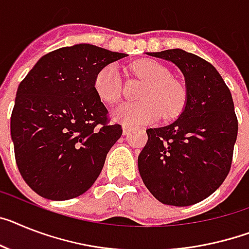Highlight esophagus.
<instances>
[{"label":"esophagus","mask_w":249,"mask_h":249,"mask_svg":"<svg viewBox=\"0 0 249 249\" xmlns=\"http://www.w3.org/2000/svg\"><path fill=\"white\" fill-rule=\"evenodd\" d=\"M130 130H131V126H129V125L126 124H123V133H124V134H128Z\"/></svg>","instance_id":"1"}]
</instances>
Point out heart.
I'll use <instances>...</instances> for the list:
<instances>
[{
  "label": "heart",
  "mask_w": 249,
  "mask_h": 249,
  "mask_svg": "<svg viewBox=\"0 0 249 249\" xmlns=\"http://www.w3.org/2000/svg\"><path fill=\"white\" fill-rule=\"evenodd\" d=\"M133 74L145 81L141 92L142 101L125 102L112 111V119L126 125H144L158 120L160 114L167 120L182 114L187 104V91L172 77L171 71L153 59L137 60L130 66ZM93 87L107 105L120 101L123 93L120 73L114 64L104 67L96 74Z\"/></svg>",
  "instance_id": "b5f03b06"
}]
</instances>
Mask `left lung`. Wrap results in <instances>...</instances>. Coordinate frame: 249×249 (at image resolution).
Returning <instances> with one entry per match:
<instances>
[{
  "label": "left lung",
  "instance_id": "obj_1",
  "mask_svg": "<svg viewBox=\"0 0 249 249\" xmlns=\"http://www.w3.org/2000/svg\"><path fill=\"white\" fill-rule=\"evenodd\" d=\"M148 54L178 67L187 104L175 123L148 129L139 173L158 201L194 205L212 195L231 171L238 134L231 93L218 71L195 54L182 49Z\"/></svg>",
  "mask_w": 249,
  "mask_h": 249
}]
</instances>
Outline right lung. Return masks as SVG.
Wrapping results in <instances>:
<instances>
[{"instance_id": "add662e5", "label": "right lung", "mask_w": 249, "mask_h": 249, "mask_svg": "<svg viewBox=\"0 0 249 249\" xmlns=\"http://www.w3.org/2000/svg\"><path fill=\"white\" fill-rule=\"evenodd\" d=\"M126 57L91 44L45 54L18 85L11 114L15 158L37 195L68 200L93 185L123 134L93 87L104 67Z\"/></svg>"}]
</instances>
